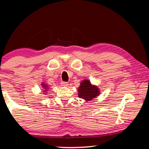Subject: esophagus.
Wrapping results in <instances>:
<instances>
[{
  "label": "esophagus",
  "mask_w": 149,
  "mask_h": 149,
  "mask_svg": "<svg viewBox=\"0 0 149 149\" xmlns=\"http://www.w3.org/2000/svg\"><path fill=\"white\" fill-rule=\"evenodd\" d=\"M61 85L62 86H64V87H67L68 85V84L67 82H65V81H63L61 83Z\"/></svg>",
  "instance_id": "esophagus-1"
}]
</instances>
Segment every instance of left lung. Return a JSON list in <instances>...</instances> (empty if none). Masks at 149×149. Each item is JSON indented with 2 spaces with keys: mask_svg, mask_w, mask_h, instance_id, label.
<instances>
[{
  "mask_svg": "<svg viewBox=\"0 0 149 149\" xmlns=\"http://www.w3.org/2000/svg\"><path fill=\"white\" fill-rule=\"evenodd\" d=\"M100 94V91L97 86L92 85L89 80L85 79L81 82L78 88V97L87 101L91 100Z\"/></svg>",
  "mask_w": 149,
  "mask_h": 149,
  "instance_id": "obj_1",
  "label": "left lung"
}]
</instances>
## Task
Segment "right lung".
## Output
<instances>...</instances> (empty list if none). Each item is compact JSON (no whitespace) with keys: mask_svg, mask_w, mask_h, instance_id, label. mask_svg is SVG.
I'll list each match as a JSON object with an SVG mask.
<instances>
[{"mask_svg":"<svg viewBox=\"0 0 149 149\" xmlns=\"http://www.w3.org/2000/svg\"><path fill=\"white\" fill-rule=\"evenodd\" d=\"M42 87H44V89H45V91H47V88H49V87H47V85H46V84H42Z\"/></svg>","mask_w":149,"mask_h":149,"instance_id":"add662e5","label":"right lung"}]
</instances>
